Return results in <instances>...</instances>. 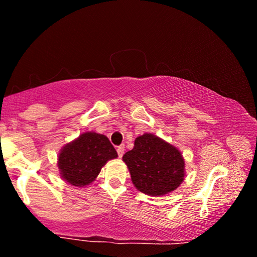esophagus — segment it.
I'll list each match as a JSON object with an SVG mask.
<instances>
[{
	"mask_svg": "<svg viewBox=\"0 0 257 257\" xmlns=\"http://www.w3.org/2000/svg\"><path fill=\"white\" fill-rule=\"evenodd\" d=\"M116 152H118L119 158H122V155L124 154V145H120L116 147Z\"/></svg>",
	"mask_w": 257,
	"mask_h": 257,
	"instance_id": "esophagus-1",
	"label": "esophagus"
}]
</instances>
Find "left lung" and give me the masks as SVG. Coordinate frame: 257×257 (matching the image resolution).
<instances>
[{
    "instance_id": "left-lung-1",
    "label": "left lung",
    "mask_w": 257,
    "mask_h": 257,
    "mask_svg": "<svg viewBox=\"0 0 257 257\" xmlns=\"http://www.w3.org/2000/svg\"><path fill=\"white\" fill-rule=\"evenodd\" d=\"M122 160L134 186L151 196L171 193L184 181L185 161L180 151L155 135L137 137Z\"/></svg>"
}]
</instances>
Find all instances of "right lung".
Masks as SVG:
<instances>
[{
    "mask_svg": "<svg viewBox=\"0 0 257 257\" xmlns=\"http://www.w3.org/2000/svg\"><path fill=\"white\" fill-rule=\"evenodd\" d=\"M115 158L118 154L106 136L84 133L61 150L58 167L62 179L84 187L95 180L108 160Z\"/></svg>",
    "mask_w": 257,
    "mask_h": 257,
    "instance_id": "1",
    "label": "right lung"
}]
</instances>
